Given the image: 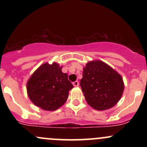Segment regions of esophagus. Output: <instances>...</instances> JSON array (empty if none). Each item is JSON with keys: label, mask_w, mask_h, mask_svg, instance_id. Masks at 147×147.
I'll return each instance as SVG.
<instances>
[{"label": "esophagus", "mask_w": 147, "mask_h": 147, "mask_svg": "<svg viewBox=\"0 0 147 147\" xmlns=\"http://www.w3.org/2000/svg\"><path fill=\"white\" fill-rule=\"evenodd\" d=\"M72 84H73V86H75V87H77V86H79V82L78 81H75V82H74L73 83H72Z\"/></svg>", "instance_id": "1"}]
</instances>
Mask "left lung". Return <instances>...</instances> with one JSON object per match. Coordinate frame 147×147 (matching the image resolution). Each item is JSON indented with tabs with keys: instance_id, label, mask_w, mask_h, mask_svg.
<instances>
[{
	"instance_id": "1",
	"label": "left lung",
	"mask_w": 147,
	"mask_h": 147,
	"mask_svg": "<svg viewBox=\"0 0 147 147\" xmlns=\"http://www.w3.org/2000/svg\"><path fill=\"white\" fill-rule=\"evenodd\" d=\"M80 86L88 104L98 111L106 110L115 105L124 88L122 77L102 61L86 64Z\"/></svg>"
}]
</instances>
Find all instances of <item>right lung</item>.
Segmentation results:
<instances>
[{
	"label": "right lung",
	"instance_id": "right-lung-1",
	"mask_svg": "<svg viewBox=\"0 0 147 147\" xmlns=\"http://www.w3.org/2000/svg\"><path fill=\"white\" fill-rule=\"evenodd\" d=\"M59 64H43L33 73L28 84L30 99L43 110L55 111L66 102L73 88L68 75L63 73Z\"/></svg>",
	"mask_w": 147,
	"mask_h": 147
}]
</instances>
